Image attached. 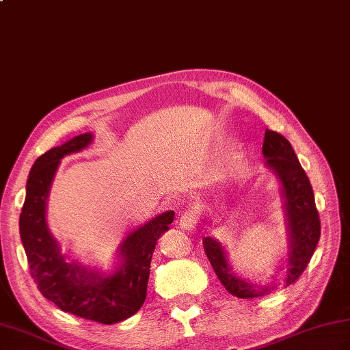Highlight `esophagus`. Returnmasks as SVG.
Segmentation results:
<instances>
[{"mask_svg": "<svg viewBox=\"0 0 350 350\" xmlns=\"http://www.w3.org/2000/svg\"><path fill=\"white\" fill-rule=\"evenodd\" d=\"M179 224H180V227L185 228V230H192V228H194L196 224H197V215H196V212L192 211V209L183 211V212L180 213Z\"/></svg>", "mask_w": 350, "mask_h": 350, "instance_id": "1", "label": "esophagus"}]
</instances>
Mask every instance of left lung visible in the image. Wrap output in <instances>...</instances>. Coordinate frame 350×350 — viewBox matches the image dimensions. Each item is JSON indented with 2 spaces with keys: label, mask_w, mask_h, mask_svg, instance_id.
<instances>
[{
  "label": "left lung",
  "mask_w": 350,
  "mask_h": 350,
  "mask_svg": "<svg viewBox=\"0 0 350 350\" xmlns=\"http://www.w3.org/2000/svg\"><path fill=\"white\" fill-rule=\"evenodd\" d=\"M263 154L266 163L275 170L282 183L286 198V213L290 230V267L286 277V286L301 277L306 271L311 257L314 254L316 245L321 237V218L314 203L313 188L306 171L301 167L292 144L286 137L272 129H266L263 139ZM203 247L207 258L213 267L215 273L218 275L219 281L230 293L237 298H256V296L266 295L271 288H254L247 281L237 278L234 273L230 272V267L226 260V252L221 245L204 237Z\"/></svg>",
  "instance_id": "1"
}]
</instances>
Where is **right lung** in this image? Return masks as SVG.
Segmentation results:
<instances>
[{"mask_svg":"<svg viewBox=\"0 0 350 350\" xmlns=\"http://www.w3.org/2000/svg\"><path fill=\"white\" fill-rule=\"evenodd\" d=\"M92 139V133L78 135L36 159L28 176L19 232L29 273L44 298L66 313L113 325L135 314L144 304L154 245L173 222L174 212L159 215L126 237L120 247L123 263L111 277L103 278L77 262H66L48 232L44 206L60 159L83 150Z\"/></svg>","mask_w":350,"mask_h":350,"instance_id":"1","label":"right lung"}]
</instances>
